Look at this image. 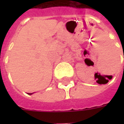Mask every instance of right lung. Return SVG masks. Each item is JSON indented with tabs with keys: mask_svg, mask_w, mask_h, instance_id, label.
I'll list each match as a JSON object with an SVG mask.
<instances>
[{
	"mask_svg": "<svg viewBox=\"0 0 124 124\" xmlns=\"http://www.w3.org/2000/svg\"><path fill=\"white\" fill-rule=\"evenodd\" d=\"M32 93H28V94H29V95H31V94H32Z\"/></svg>",
	"mask_w": 124,
	"mask_h": 124,
	"instance_id": "1",
	"label": "right lung"
}]
</instances>
